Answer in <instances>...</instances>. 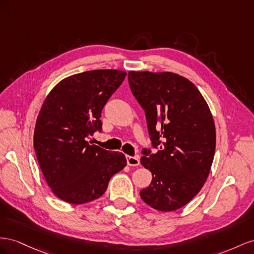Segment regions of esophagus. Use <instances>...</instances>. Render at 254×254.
Listing matches in <instances>:
<instances>
[{
	"label": "esophagus",
	"mask_w": 254,
	"mask_h": 254,
	"mask_svg": "<svg viewBox=\"0 0 254 254\" xmlns=\"http://www.w3.org/2000/svg\"><path fill=\"white\" fill-rule=\"evenodd\" d=\"M127 163L128 166H138L139 158L136 156H127Z\"/></svg>",
	"instance_id": "1"
}]
</instances>
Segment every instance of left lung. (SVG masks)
Segmentation results:
<instances>
[{
  "label": "left lung",
  "mask_w": 254,
  "mask_h": 254,
  "mask_svg": "<svg viewBox=\"0 0 254 254\" xmlns=\"http://www.w3.org/2000/svg\"><path fill=\"white\" fill-rule=\"evenodd\" d=\"M128 85L146 115L152 148H143L140 163L152 182L140 197L157 211L187 204L208 177L216 131L211 111L190 81L172 72L129 71Z\"/></svg>",
  "instance_id": "obj_1"
}]
</instances>
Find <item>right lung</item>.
<instances>
[{"label":"right lung","instance_id":"add662e5","mask_svg":"<svg viewBox=\"0 0 254 254\" xmlns=\"http://www.w3.org/2000/svg\"><path fill=\"white\" fill-rule=\"evenodd\" d=\"M127 73L91 70L63 79L51 90L36 121L34 149L56 197L83 204L102 195L115 173L127 165L125 154L87 141L102 132L101 113Z\"/></svg>","mask_w":254,"mask_h":254}]
</instances>
